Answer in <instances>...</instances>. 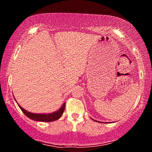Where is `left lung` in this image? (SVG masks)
<instances>
[{"instance_id":"left-lung-1","label":"left lung","mask_w":152,"mask_h":152,"mask_svg":"<svg viewBox=\"0 0 152 152\" xmlns=\"http://www.w3.org/2000/svg\"><path fill=\"white\" fill-rule=\"evenodd\" d=\"M94 120V119H93ZM94 121H96V122H99V121H96V120H94Z\"/></svg>"}]
</instances>
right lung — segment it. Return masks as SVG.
I'll return each mask as SVG.
<instances>
[{
  "label": "right lung",
  "instance_id": "obj_1",
  "mask_svg": "<svg viewBox=\"0 0 152 152\" xmlns=\"http://www.w3.org/2000/svg\"><path fill=\"white\" fill-rule=\"evenodd\" d=\"M15 101H16V100H15ZM17 103L18 104V106L19 107L20 110H22L23 113L27 117H29V119H32L33 121H42V122H51V121H56L60 119L63 114L64 109H65V104H66V102H64V103L62 104V106L60 107V109H59L58 110H56V111L53 112V113H33L27 111V110L24 109L21 106H20V104H18L17 102Z\"/></svg>",
  "mask_w": 152,
  "mask_h": 152
}]
</instances>
